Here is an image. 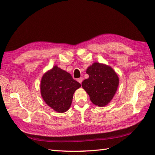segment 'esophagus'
Returning <instances> with one entry per match:
<instances>
[{
    "instance_id": "esophagus-1",
    "label": "esophagus",
    "mask_w": 155,
    "mask_h": 155,
    "mask_svg": "<svg viewBox=\"0 0 155 155\" xmlns=\"http://www.w3.org/2000/svg\"><path fill=\"white\" fill-rule=\"evenodd\" d=\"M77 81L78 82V83L81 84V83H82V82H83V78L81 77V78H77Z\"/></svg>"
}]
</instances>
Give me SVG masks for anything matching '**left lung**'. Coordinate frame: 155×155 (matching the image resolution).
I'll use <instances>...</instances> for the list:
<instances>
[{"instance_id":"1","label":"left lung","mask_w":155,"mask_h":155,"mask_svg":"<svg viewBox=\"0 0 155 155\" xmlns=\"http://www.w3.org/2000/svg\"><path fill=\"white\" fill-rule=\"evenodd\" d=\"M89 78L82 83V87L95 105L103 107L113 98L118 85L116 72L108 66L95 62L87 68Z\"/></svg>"}]
</instances>
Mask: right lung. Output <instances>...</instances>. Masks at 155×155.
I'll return each mask as SVG.
<instances>
[{"mask_svg": "<svg viewBox=\"0 0 155 155\" xmlns=\"http://www.w3.org/2000/svg\"><path fill=\"white\" fill-rule=\"evenodd\" d=\"M80 87L71 74L55 66L42 77L41 92L49 107L58 113H64L71 107L74 91Z\"/></svg>", "mask_w": 155, "mask_h": 155, "instance_id": "right-lung-1", "label": "right lung"}]
</instances>
